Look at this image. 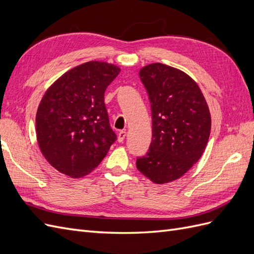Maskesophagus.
<instances>
[{
    "instance_id": "1",
    "label": "esophagus",
    "mask_w": 254,
    "mask_h": 254,
    "mask_svg": "<svg viewBox=\"0 0 254 254\" xmlns=\"http://www.w3.org/2000/svg\"><path fill=\"white\" fill-rule=\"evenodd\" d=\"M126 136H127V132L124 131V130H122V131H120L119 134H118V141L120 143H123V142H124V140L126 139Z\"/></svg>"
}]
</instances>
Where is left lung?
I'll return each instance as SVG.
<instances>
[{
    "mask_svg": "<svg viewBox=\"0 0 254 254\" xmlns=\"http://www.w3.org/2000/svg\"><path fill=\"white\" fill-rule=\"evenodd\" d=\"M148 93L152 140L136 168L157 184L179 179L201 158L211 132V114L200 88L188 74L163 64L140 70Z\"/></svg>",
    "mask_w": 254,
    "mask_h": 254,
    "instance_id": "obj_1",
    "label": "left lung"
}]
</instances>
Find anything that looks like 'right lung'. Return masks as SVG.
<instances>
[{
    "mask_svg": "<svg viewBox=\"0 0 254 254\" xmlns=\"http://www.w3.org/2000/svg\"><path fill=\"white\" fill-rule=\"evenodd\" d=\"M121 68L89 61L64 73L47 90L36 115L39 148L60 173L80 178L98 166L117 134L104 95Z\"/></svg>",
    "mask_w": 254,
    "mask_h": 254,
    "instance_id": "add662e5",
    "label": "right lung"
}]
</instances>
